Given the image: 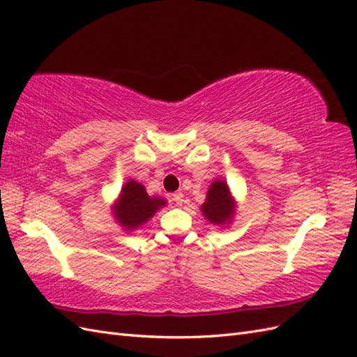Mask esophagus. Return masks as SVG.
I'll list each match as a JSON object with an SVG mask.
<instances>
[{
  "label": "esophagus",
  "mask_w": 357,
  "mask_h": 357,
  "mask_svg": "<svg viewBox=\"0 0 357 357\" xmlns=\"http://www.w3.org/2000/svg\"><path fill=\"white\" fill-rule=\"evenodd\" d=\"M183 198H185V197H183L181 192H174V193H172V201H174L177 205L183 204Z\"/></svg>",
  "instance_id": "esophagus-1"
}]
</instances>
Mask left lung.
Wrapping results in <instances>:
<instances>
[{"mask_svg":"<svg viewBox=\"0 0 357 357\" xmlns=\"http://www.w3.org/2000/svg\"><path fill=\"white\" fill-rule=\"evenodd\" d=\"M201 211L213 225H229L235 214V202L226 181L214 180L207 192V199L201 205Z\"/></svg>","mask_w":357,"mask_h":357,"instance_id":"8db88e82","label":"left lung"}]
</instances>
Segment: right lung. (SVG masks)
<instances>
[{
	"mask_svg": "<svg viewBox=\"0 0 357 357\" xmlns=\"http://www.w3.org/2000/svg\"><path fill=\"white\" fill-rule=\"evenodd\" d=\"M165 204V199L149 197L142 183L129 180L122 188L121 197L113 205V214L116 222L123 226L125 231H134L152 219L155 213Z\"/></svg>",
	"mask_w": 357,
	"mask_h": 357,
	"instance_id": "obj_1",
	"label": "right lung"
}]
</instances>
